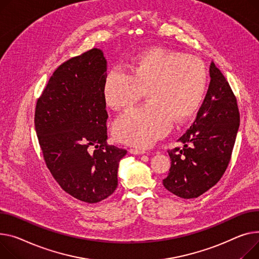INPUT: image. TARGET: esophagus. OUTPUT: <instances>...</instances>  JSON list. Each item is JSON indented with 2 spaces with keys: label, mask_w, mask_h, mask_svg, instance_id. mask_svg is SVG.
Returning a JSON list of instances; mask_svg holds the SVG:
<instances>
[{
  "label": "esophagus",
  "mask_w": 259,
  "mask_h": 259,
  "mask_svg": "<svg viewBox=\"0 0 259 259\" xmlns=\"http://www.w3.org/2000/svg\"><path fill=\"white\" fill-rule=\"evenodd\" d=\"M129 152L131 154H134V155H142V154L146 153L144 150H139V149H130Z\"/></svg>",
  "instance_id": "esophagus-1"
}]
</instances>
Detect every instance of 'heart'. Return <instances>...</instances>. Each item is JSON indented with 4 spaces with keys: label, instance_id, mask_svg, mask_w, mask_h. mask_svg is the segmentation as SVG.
<instances>
[{
    "label": "heart",
    "instance_id": "b5f03b06",
    "mask_svg": "<svg viewBox=\"0 0 259 259\" xmlns=\"http://www.w3.org/2000/svg\"><path fill=\"white\" fill-rule=\"evenodd\" d=\"M128 74L114 67L105 76L103 96L115 109L126 108L147 92L149 102L120 114L112 133L118 143L147 148L163 137L177 123L193 116L204 101L208 85L207 70L195 57L154 48L135 55Z\"/></svg>",
    "mask_w": 259,
    "mask_h": 259
}]
</instances>
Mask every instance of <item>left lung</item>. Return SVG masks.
Instances as JSON below:
<instances>
[{
	"label": "left lung",
	"instance_id": "left-lung-1",
	"mask_svg": "<svg viewBox=\"0 0 259 259\" xmlns=\"http://www.w3.org/2000/svg\"><path fill=\"white\" fill-rule=\"evenodd\" d=\"M210 83L196 120L179 141L183 149L168 150L170 167L162 180L168 192L194 199L214 186L229 164L239 127L236 98L213 62Z\"/></svg>",
	"mask_w": 259,
	"mask_h": 259
}]
</instances>
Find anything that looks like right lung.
I'll return each instance as SVG.
<instances>
[{"instance_id": "add662e5", "label": "right lung", "mask_w": 259, "mask_h": 259, "mask_svg": "<svg viewBox=\"0 0 259 259\" xmlns=\"http://www.w3.org/2000/svg\"><path fill=\"white\" fill-rule=\"evenodd\" d=\"M106 70V59L97 48L66 60L51 76L34 115L52 176L64 192L86 203L114 193L118 162L127 154L107 144Z\"/></svg>"}]
</instances>
